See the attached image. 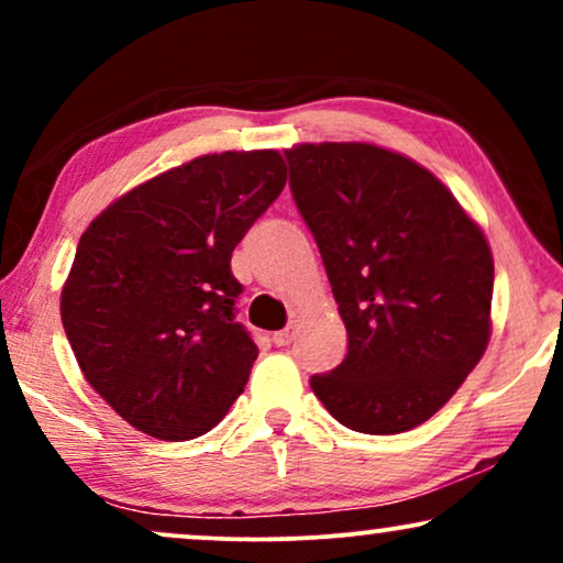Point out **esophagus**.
Masks as SVG:
<instances>
[{"label":"esophagus","mask_w":563,"mask_h":563,"mask_svg":"<svg viewBox=\"0 0 563 563\" xmlns=\"http://www.w3.org/2000/svg\"><path fill=\"white\" fill-rule=\"evenodd\" d=\"M291 341H295V328H291V325L279 330V333H274V343L276 345H289Z\"/></svg>","instance_id":"1"}]
</instances>
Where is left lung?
<instances>
[{"mask_svg": "<svg viewBox=\"0 0 563 563\" xmlns=\"http://www.w3.org/2000/svg\"><path fill=\"white\" fill-rule=\"evenodd\" d=\"M287 161L349 333L343 364L314 374L312 391L358 433L418 428L487 351V238L438 176L397 151L299 143Z\"/></svg>", "mask_w": 563, "mask_h": 563, "instance_id": "1", "label": "left lung"}]
</instances>
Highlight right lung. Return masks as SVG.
<instances>
[{
    "mask_svg": "<svg viewBox=\"0 0 563 563\" xmlns=\"http://www.w3.org/2000/svg\"><path fill=\"white\" fill-rule=\"evenodd\" d=\"M279 151L207 153L84 230L60 320L84 379L130 426L189 441L225 418L258 356L235 322V245L282 195Z\"/></svg>",
    "mask_w": 563,
    "mask_h": 563,
    "instance_id": "1",
    "label": "right lung"
}]
</instances>
